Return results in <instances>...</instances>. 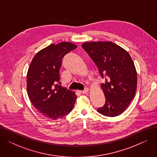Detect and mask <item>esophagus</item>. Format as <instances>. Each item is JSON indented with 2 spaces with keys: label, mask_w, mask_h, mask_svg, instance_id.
Wrapping results in <instances>:
<instances>
[{
  "label": "esophagus",
  "mask_w": 157,
  "mask_h": 157,
  "mask_svg": "<svg viewBox=\"0 0 157 157\" xmlns=\"http://www.w3.org/2000/svg\"><path fill=\"white\" fill-rule=\"evenodd\" d=\"M88 88H86L84 90H83V91H81V93L83 94H86L88 93Z\"/></svg>",
  "instance_id": "34e87169"
}]
</instances>
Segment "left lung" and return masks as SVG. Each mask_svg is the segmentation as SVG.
<instances>
[{
	"mask_svg": "<svg viewBox=\"0 0 157 157\" xmlns=\"http://www.w3.org/2000/svg\"><path fill=\"white\" fill-rule=\"evenodd\" d=\"M93 60L101 76L105 97L104 106L97 111L105 117H114L124 112L134 99L137 88V72L128 53L110 41L82 44Z\"/></svg>",
	"mask_w": 157,
	"mask_h": 157,
	"instance_id": "left-lung-1",
	"label": "left lung"
}]
</instances>
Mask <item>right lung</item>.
Listing matches in <instances>:
<instances>
[{"label": "right lung", "mask_w": 157, "mask_h": 157, "mask_svg": "<svg viewBox=\"0 0 157 157\" xmlns=\"http://www.w3.org/2000/svg\"><path fill=\"white\" fill-rule=\"evenodd\" d=\"M77 46L71 43L52 44L41 49L32 59L27 75L29 99L43 116L57 120L73 109L76 95L74 92L57 84L63 56Z\"/></svg>", "instance_id": "add662e5"}]
</instances>
